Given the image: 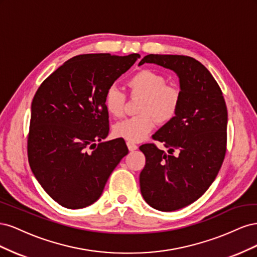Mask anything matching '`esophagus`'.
<instances>
[{
    "label": "esophagus",
    "instance_id": "34e87169",
    "mask_svg": "<svg viewBox=\"0 0 257 257\" xmlns=\"http://www.w3.org/2000/svg\"><path fill=\"white\" fill-rule=\"evenodd\" d=\"M126 146H127L130 151H135V150H137V148H138L134 143H131V142H127Z\"/></svg>",
    "mask_w": 257,
    "mask_h": 257
}]
</instances>
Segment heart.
<instances>
[{
	"label": "heart",
	"mask_w": 257,
	"mask_h": 257,
	"mask_svg": "<svg viewBox=\"0 0 257 257\" xmlns=\"http://www.w3.org/2000/svg\"><path fill=\"white\" fill-rule=\"evenodd\" d=\"M132 97H142L138 112L141 114L120 121L113 126V134L131 143L142 142L155 126V121L166 124L174 120L181 105V91L167 84L166 77L153 69L143 68L126 81ZM126 95L115 87L105 93L107 112L119 118L124 112Z\"/></svg>",
	"instance_id": "b5f03b06"
}]
</instances>
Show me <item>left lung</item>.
Returning <instances> with one entry per match:
<instances>
[{"mask_svg":"<svg viewBox=\"0 0 257 257\" xmlns=\"http://www.w3.org/2000/svg\"><path fill=\"white\" fill-rule=\"evenodd\" d=\"M144 63L173 69L180 79V109L152 136L168 153L155 144L139 148L146 157L139 176L145 200L161 211H175L197 200L219 174L226 153V103L213 76L194 58L148 54L139 65Z\"/></svg>","mask_w":257,"mask_h":257,"instance_id":"left-lung-1","label":"left lung"}]
</instances>
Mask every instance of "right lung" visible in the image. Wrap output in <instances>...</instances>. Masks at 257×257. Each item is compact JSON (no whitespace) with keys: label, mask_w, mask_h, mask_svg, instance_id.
<instances>
[{"label":"right lung","mask_w":257,"mask_h":257,"mask_svg":"<svg viewBox=\"0 0 257 257\" xmlns=\"http://www.w3.org/2000/svg\"><path fill=\"white\" fill-rule=\"evenodd\" d=\"M138 53L80 54L46 78L31 106L30 167L46 193L68 209L92 205L112 170L128 153L109 133L106 91L125 73Z\"/></svg>","instance_id":"obj_1"}]
</instances>
